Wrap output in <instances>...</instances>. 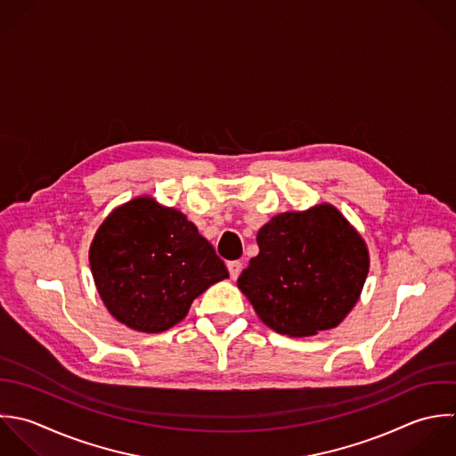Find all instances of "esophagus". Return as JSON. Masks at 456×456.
Listing matches in <instances>:
<instances>
[{
  "mask_svg": "<svg viewBox=\"0 0 456 456\" xmlns=\"http://www.w3.org/2000/svg\"><path fill=\"white\" fill-rule=\"evenodd\" d=\"M227 268H229L231 279H238V277H240V273H241L243 265H241V261H229V263H227Z\"/></svg>",
  "mask_w": 456,
  "mask_h": 456,
  "instance_id": "obj_1",
  "label": "esophagus"
}]
</instances>
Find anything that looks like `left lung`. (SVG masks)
I'll list each match as a JSON object with an SVG mask.
<instances>
[{"label": "left lung", "mask_w": 456, "mask_h": 456, "mask_svg": "<svg viewBox=\"0 0 456 456\" xmlns=\"http://www.w3.org/2000/svg\"><path fill=\"white\" fill-rule=\"evenodd\" d=\"M257 245L238 286L275 332L314 336L338 327L357 304L370 256L336 208L277 215L257 232Z\"/></svg>", "instance_id": "left-lung-1"}]
</instances>
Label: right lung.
Instances as JSON below:
<instances>
[{"instance_id": "right-lung-1", "label": "right lung", "mask_w": 456, "mask_h": 456, "mask_svg": "<svg viewBox=\"0 0 456 456\" xmlns=\"http://www.w3.org/2000/svg\"><path fill=\"white\" fill-rule=\"evenodd\" d=\"M90 266L111 316L149 334L179 323L199 295L229 277L197 227L149 197L120 206L102 222Z\"/></svg>"}]
</instances>
